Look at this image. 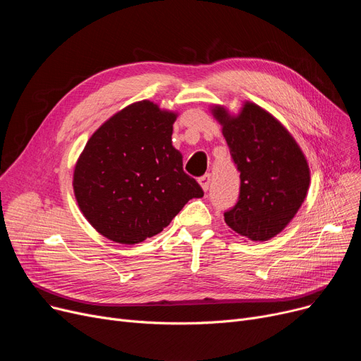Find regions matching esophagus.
Returning a JSON list of instances; mask_svg holds the SVG:
<instances>
[{
	"instance_id": "1",
	"label": "esophagus",
	"mask_w": 361,
	"mask_h": 361,
	"mask_svg": "<svg viewBox=\"0 0 361 361\" xmlns=\"http://www.w3.org/2000/svg\"><path fill=\"white\" fill-rule=\"evenodd\" d=\"M199 184H200V187L203 188V190L206 192L207 188H209V185H211V176L209 174H204L203 177H200L199 178Z\"/></svg>"
}]
</instances>
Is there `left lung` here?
<instances>
[{
    "mask_svg": "<svg viewBox=\"0 0 361 361\" xmlns=\"http://www.w3.org/2000/svg\"><path fill=\"white\" fill-rule=\"evenodd\" d=\"M214 118L240 171V197L225 224L244 238L268 241L295 216L307 196L310 168L291 133L247 101L238 114L212 105Z\"/></svg>",
    "mask_w": 361,
    "mask_h": 361,
    "instance_id": "obj_1",
    "label": "left lung"
}]
</instances>
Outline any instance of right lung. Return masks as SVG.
<instances>
[{"instance_id": "right-lung-1", "label": "right lung", "mask_w": 361, "mask_h": 361, "mask_svg": "<svg viewBox=\"0 0 361 361\" xmlns=\"http://www.w3.org/2000/svg\"><path fill=\"white\" fill-rule=\"evenodd\" d=\"M178 112L152 101L130 104L87 140L73 173L83 216L101 235L137 244L159 234L183 206L203 197L173 146Z\"/></svg>"}]
</instances>
